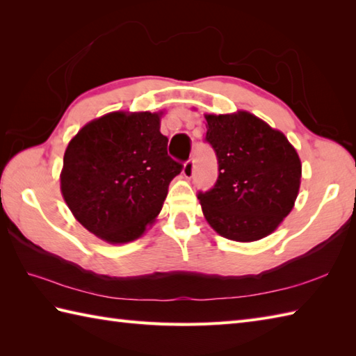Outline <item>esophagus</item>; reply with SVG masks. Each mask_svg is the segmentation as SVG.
Instances as JSON below:
<instances>
[{"instance_id": "1", "label": "esophagus", "mask_w": 356, "mask_h": 356, "mask_svg": "<svg viewBox=\"0 0 356 356\" xmlns=\"http://www.w3.org/2000/svg\"><path fill=\"white\" fill-rule=\"evenodd\" d=\"M182 174L185 179H191L194 176V161L193 159H190L185 165H184V170H182Z\"/></svg>"}]
</instances>
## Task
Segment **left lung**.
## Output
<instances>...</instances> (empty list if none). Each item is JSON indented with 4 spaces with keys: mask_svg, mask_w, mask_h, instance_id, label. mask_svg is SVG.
Returning a JSON list of instances; mask_svg holds the SVG:
<instances>
[{
    "mask_svg": "<svg viewBox=\"0 0 356 356\" xmlns=\"http://www.w3.org/2000/svg\"><path fill=\"white\" fill-rule=\"evenodd\" d=\"M207 140L218 161V179L199 194L203 216L218 236L257 241L291 213L301 185V161L286 136L245 110L209 115Z\"/></svg>",
    "mask_w": 356,
    "mask_h": 356,
    "instance_id": "8db88e82",
    "label": "left lung"
}]
</instances>
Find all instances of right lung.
<instances>
[{"label": "right lung", "mask_w": 356, "mask_h": 356, "mask_svg": "<svg viewBox=\"0 0 356 356\" xmlns=\"http://www.w3.org/2000/svg\"><path fill=\"white\" fill-rule=\"evenodd\" d=\"M163 111H111L90 120L64 153L59 180L73 217L110 245L140 238L182 170L166 153Z\"/></svg>", "instance_id": "1"}]
</instances>
